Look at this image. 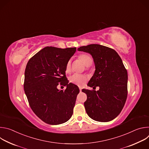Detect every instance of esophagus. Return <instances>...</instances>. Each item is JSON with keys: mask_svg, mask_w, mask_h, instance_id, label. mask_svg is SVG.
<instances>
[{"mask_svg": "<svg viewBox=\"0 0 149 149\" xmlns=\"http://www.w3.org/2000/svg\"><path fill=\"white\" fill-rule=\"evenodd\" d=\"M79 91H80V92H81V91H82V88H79Z\"/></svg>", "mask_w": 149, "mask_h": 149, "instance_id": "1", "label": "esophagus"}]
</instances>
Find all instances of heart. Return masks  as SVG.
I'll list each match as a JSON object with an SVG mask.
<instances>
[{
	"label": "heart",
	"instance_id": "b5f03b06",
	"mask_svg": "<svg viewBox=\"0 0 149 149\" xmlns=\"http://www.w3.org/2000/svg\"><path fill=\"white\" fill-rule=\"evenodd\" d=\"M79 59L82 61L84 65L88 67L93 63V59L92 58L87 54H82L79 55ZM71 71V60L69 59L65 65V72L67 73H70ZM70 81L71 83L77 85L79 87L83 86L86 83L87 81V78L86 76L81 74H75L72 75L70 78Z\"/></svg>",
	"mask_w": 149,
	"mask_h": 149
}]
</instances>
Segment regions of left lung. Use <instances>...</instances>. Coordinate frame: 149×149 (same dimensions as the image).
<instances>
[{
	"instance_id": "left-lung-1",
	"label": "left lung",
	"mask_w": 149,
	"mask_h": 149,
	"mask_svg": "<svg viewBox=\"0 0 149 149\" xmlns=\"http://www.w3.org/2000/svg\"><path fill=\"white\" fill-rule=\"evenodd\" d=\"M91 54L95 72L87 86L98 91L82 89L87 96L84 107L88 116L100 122L113 120L123 109L127 97L128 75L117 52L110 48L91 44L77 49Z\"/></svg>"
}]
</instances>
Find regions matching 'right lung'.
<instances>
[{"instance_id":"right-lung-1","label":"right lung","mask_w":149,"mask_h":149,"mask_svg":"<svg viewBox=\"0 0 149 149\" xmlns=\"http://www.w3.org/2000/svg\"><path fill=\"white\" fill-rule=\"evenodd\" d=\"M76 49L75 47H47L33 55L26 65L24 85L25 94L33 113L47 124L65 123L73 114L79 90L76 85L68 83L65 65ZM58 84L67 88L58 90Z\"/></svg>"}]
</instances>
